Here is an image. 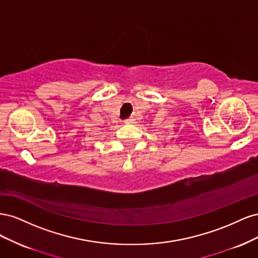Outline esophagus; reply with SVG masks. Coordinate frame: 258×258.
Here are the masks:
<instances>
[{"mask_svg": "<svg viewBox=\"0 0 258 258\" xmlns=\"http://www.w3.org/2000/svg\"><path fill=\"white\" fill-rule=\"evenodd\" d=\"M134 119H131V118H129V119H126L124 120V123H134Z\"/></svg>", "mask_w": 258, "mask_h": 258, "instance_id": "1", "label": "esophagus"}]
</instances>
